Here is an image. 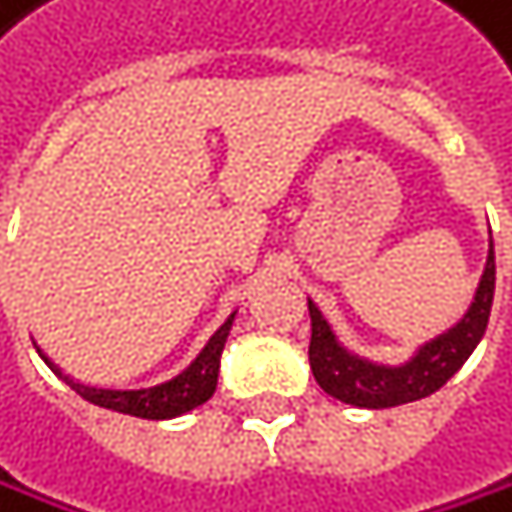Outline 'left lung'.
Masks as SVG:
<instances>
[{
  "mask_svg": "<svg viewBox=\"0 0 512 512\" xmlns=\"http://www.w3.org/2000/svg\"><path fill=\"white\" fill-rule=\"evenodd\" d=\"M492 299H495V247L489 244V259H485V271L479 277V287L467 314L449 332L427 342L403 366H375L369 360L348 354L336 342V336H332V329L317 311V305L308 299L311 372L329 397L360 406V409H391V406L421 400L433 391H440L473 354L485 326H489Z\"/></svg>",
  "mask_w": 512,
  "mask_h": 512,
  "instance_id": "8db88e82",
  "label": "left lung"
}]
</instances>
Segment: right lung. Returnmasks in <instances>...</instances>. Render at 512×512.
<instances>
[{
	"instance_id": "1",
	"label": "right lung",
	"mask_w": 512,
	"mask_h": 512,
	"mask_svg": "<svg viewBox=\"0 0 512 512\" xmlns=\"http://www.w3.org/2000/svg\"><path fill=\"white\" fill-rule=\"evenodd\" d=\"M232 320H235V314L213 332V339L204 345V351L195 357V363L186 372H180L173 381H164V385H158V388H146V391H106V388L79 385V381H72L69 375H63L42 351L39 354L66 381V385L79 397H85L88 403L112 409V412L134 415V418L161 421V418L183 415V412H189V409H195V406H201V403H207L213 397L216 378H219V357H222V348H225V339H228V329H232Z\"/></svg>"
}]
</instances>
